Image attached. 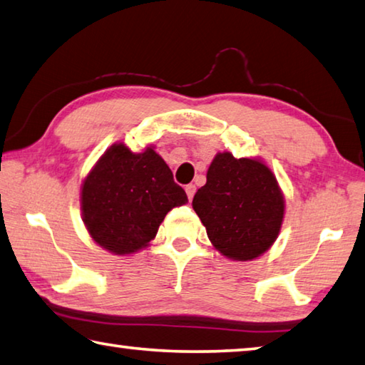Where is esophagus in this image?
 <instances>
[{
	"label": "esophagus",
	"mask_w": 365,
	"mask_h": 365,
	"mask_svg": "<svg viewBox=\"0 0 365 365\" xmlns=\"http://www.w3.org/2000/svg\"><path fill=\"white\" fill-rule=\"evenodd\" d=\"M185 191H187V196H188V200L191 201V200H193L195 193H196V187H195L193 183H190V185H187V187H185Z\"/></svg>",
	"instance_id": "esophagus-1"
}]
</instances>
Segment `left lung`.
<instances>
[{"instance_id":"left-lung-1","label":"left lung","mask_w":365,"mask_h":365,"mask_svg":"<svg viewBox=\"0 0 365 365\" xmlns=\"http://www.w3.org/2000/svg\"><path fill=\"white\" fill-rule=\"evenodd\" d=\"M193 209L218 252L247 262L273 246L284 220L286 201L271 169L258 158L217 153L207 182L196 191Z\"/></svg>"}]
</instances>
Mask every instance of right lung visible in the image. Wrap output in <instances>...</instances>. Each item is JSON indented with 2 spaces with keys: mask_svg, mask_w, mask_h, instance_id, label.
<instances>
[{
  "mask_svg": "<svg viewBox=\"0 0 365 365\" xmlns=\"http://www.w3.org/2000/svg\"><path fill=\"white\" fill-rule=\"evenodd\" d=\"M188 202L155 147L134 153L113 143L81 185V214L89 235L115 255H130L155 240L170 209Z\"/></svg>",
  "mask_w": 365,
  "mask_h": 365,
  "instance_id": "obj_1",
  "label": "right lung"
}]
</instances>
